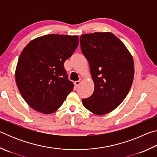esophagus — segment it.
<instances>
[{"instance_id":"obj_1","label":"esophagus","mask_w":157,"mask_h":157,"mask_svg":"<svg viewBox=\"0 0 157 157\" xmlns=\"http://www.w3.org/2000/svg\"><path fill=\"white\" fill-rule=\"evenodd\" d=\"M82 79H79L78 81H76V82H74V84H75V87H78V86H79V84H80L82 82Z\"/></svg>"}]
</instances>
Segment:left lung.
Here are the masks:
<instances>
[{"mask_svg":"<svg viewBox=\"0 0 157 157\" xmlns=\"http://www.w3.org/2000/svg\"><path fill=\"white\" fill-rule=\"evenodd\" d=\"M82 52L88 60L94 91L82 104L98 116L110 113L121 104L134 75L132 55L123 41L110 32L80 36Z\"/></svg>","mask_w":157,"mask_h":157,"instance_id":"8db88e82","label":"left lung"}]
</instances>
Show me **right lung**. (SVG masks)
Here are the masks:
<instances>
[{
    "mask_svg": "<svg viewBox=\"0 0 157 157\" xmlns=\"http://www.w3.org/2000/svg\"><path fill=\"white\" fill-rule=\"evenodd\" d=\"M78 44L77 35L50 34L33 39L23 48L15 79L23 99L33 109L44 114L55 112L73 91L63 63Z\"/></svg>",
    "mask_w": 157,
    "mask_h": 157,
    "instance_id": "right-lung-1",
    "label": "right lung"
}]
</instances>
